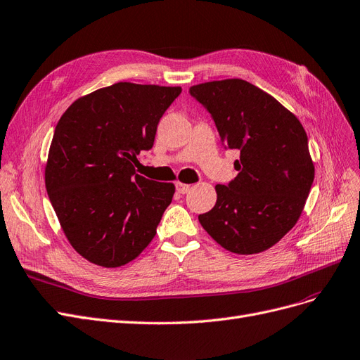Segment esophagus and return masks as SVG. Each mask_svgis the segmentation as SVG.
Segmentation results:
<instances>
[{
  "label": "esophagus",
  "instance_id": "esophagus-1",
  "mask_svg": "<svg viewBox=\"0 0 360 360\" xmlns=\"http://www.w3.org/2000/svg\"><path fill=\"white\" fill-rule=\"evenodd\" d=\"M190 190H191V185L188 184H182V182L176 184V191L181 194H187Z\"/></svg>",
  "mask_w": 360,
  "mask_h": 360
}]
</instances>
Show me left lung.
Here are the masks:
<instances>
[{
  "instance_id": "8db88e82",
  "label": "left lung",
  "mask_w": 360,
  "mask_h": 360,
  "mask_svg": "<svg viewBox=\"0 0 360 360\" xmlns=\"http://www.w3.org/2000/svg\"><path fill=\"white\" fill-rule=\"evenodd\" d=\"M221 142L239 149L238 176L215 185L217 203L202 227L230 252L257 254L280 242L302 214L314 181L308 137L295 113L242 79L194 85Z\"/></svg>"
}]
</instances>
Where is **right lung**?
<instances>
[{
    "mask_svg": "<svg viewBox=\"0 0 360 360\" xmlns=\"http://www.w3.org/2000/svg\"><path fill=\"white\" fill-rule=\"evenodd\" d=\"M181 86L118 82L70 104L55 127L44 184L70 245L88 262L120 268L157 233L175 185L137 175L160 118Z\"/></svg>",
    "mask_w": 360,
    "mask_h": 360,
    "instance_id": "right-lung-1",
    "label": "right lung"
}]
</instances>
